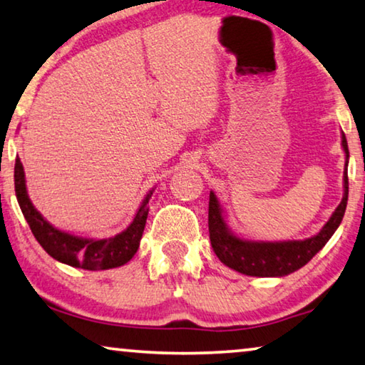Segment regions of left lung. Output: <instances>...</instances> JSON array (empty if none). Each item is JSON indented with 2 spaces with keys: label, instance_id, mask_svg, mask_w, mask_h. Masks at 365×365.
Segmentation results:
<instances>
[{
  "label": "left lung",
  "instance_id": "8db88e82",
  "mask_svg": "<svg viewBox=\"0 0 365 365\" xmlns=\"http://www.w3.org/2000/svg\"><path fill=\"white\" fill-rule=\"evenodd\" d=\"M343 149L348 165L349 149L346 136L343 135ZM349 182L348 170L344 172V196L339 206L334 210L329 221L317 235L305 240L287 242H248L229 232L224 222L222 210L219 206L216 195L210 193V211H207V225H210V240L212 250L221 262L247 276H286L302 268L314 258L318 252L331 239L334 230L343 221L346 205H348Z\"/></svg>",
  "mask_w": 365,
  "mask_h": 365
}]
</instances>
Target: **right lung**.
<instances>
[{
  "label": "right lung",
  "mask_w": 365,
  "mask_h": 365,
  "mask_svg": "<svg viewBox=\"0 0 365 365\" xmlns=\"http://www.w3.org/2000/svg\"><path fill=\"white\" fill-rule=\"evenodd\" d=\"M14 190L17 203L21 206L29 227L43 250L58 262L91 271L117 268V266L128 263L135 257L138 247H140L144 225H146L149 212L148 201L153 195L149 193L143 201L128 229L112 239L92 240L61 232L40 216V212L32 206L27 196L24 169H22L19 158H16L14 164Z\"/></svg>",
  "instance_id": "obj_1"
}]
</instances>
